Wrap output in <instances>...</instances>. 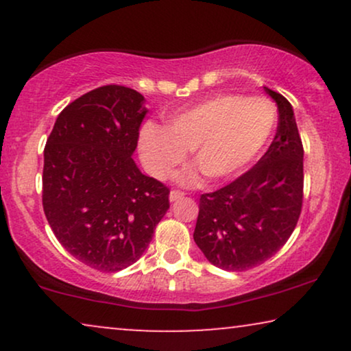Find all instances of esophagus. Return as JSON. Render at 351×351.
<instances>
[{
	"label": "esophagus",
	"mask_w": 351,
	"mask_h": 351,
	"mask_svg": "<svg viewBox=\"0 0 351 351\" xmlns=\"http://www.w3.org/2000/svg\"><path fill=\"white\" fill-rule=\"evenodd\" d=\"M184 198V191H179V190H172L169 193V199L171 203H174V201Z\"/></svg>",
	"instance_id": "esophagus-1"
}]
</instances>
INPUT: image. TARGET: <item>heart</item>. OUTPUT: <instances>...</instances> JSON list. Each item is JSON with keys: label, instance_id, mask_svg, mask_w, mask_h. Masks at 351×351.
I'll use <instances>...</instances> for the list:
<instances>
[{"label": "heart", "instance_id": "1", "mask_svg": "<svg viewBox=\"0 0 351 351\" xmlns=\"http://www.w3.org/2000/svg\"><path fill=\"white\" fill-rule=\"evenodd\" d=\"M276 123L275 107L262 97L243 99L219 94L176 113L167 126L147 123L138 150L145 169L165 180L191 153L195 167L177 180L195 185L199 172L213 182H223L247 169L270 141Z\"/></svg>", "mask_w": 351, "mask_h": 351}]
</instances>
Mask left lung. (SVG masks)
Returning <instances> with one entry per match:
<instances>
[{
  "label": "left lung",
  "instance_id": "8db88e82",
  "mask_svg": "<svg viewBox=\"0 0 351 351\" xmlns=\"http://www.w3.org/2000/svg\"><path fill=\"white\" fill-rule=\"evenodd\" d=\"M278 105V129L256 166L232 184L199 198L195 243L213 265L244 271L275 256L294 232L304 199V147L294 110L265 88Z\"/></svg>",
  "mask_w": 351,
  "mask_h": 351
}]
</instances>
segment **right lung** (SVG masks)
<instances>
[{
    "instance_id": "right-lung-1",
    "label": "right lung",
    "mask_w": 351,
    "mask_h": 351,
    "mask_svg": "<svg viewBox=\"0 0 351 351\" xmlns=\"http://www.w3.org/2000/svg\"><path fill=\"white\" fill-rule=\"evenodd\" d=\"M108 84L66 105L45 147L43 209L75 258L114 273L137 262L169 209V189L132 160L148 110Z\"/></svg>"
}]
</instances>
